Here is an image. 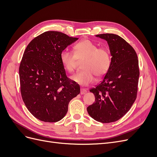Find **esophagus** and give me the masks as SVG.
<instances>
[{
	"instance_id": "1",
	"label": "esophagus",
	"mask_w": 157,
	"mask_h": 157,
	"mask_svg": "<svg viewBox=\"0 0 157 157\" xmlns=\"http://www.w3.org/2000/svg\"><path fill=\"white\" fill-rule=\"evenodd\" d=\"M87 92L86 90V89H84V88H80V94L81 95H84Z\"/></svg>"
}]
</instances>
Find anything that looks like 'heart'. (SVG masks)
Wrapping results in <instances>:
<instances>
[{
  "label": "heart",
  "mask_w": 157,
  "mask_h": 157,
  "mask_svg": "<svg viewBox=\"0 0 157 157\" xmlns=\"http://www.w3.org/2000/svg\"><path fill=\"white\" fill-rule=\"evenodd\" d=\"M75 54L65 49L60 54L61 62L69 72L76 69V61L85 60L82 66L84 70L71 77L74 82L82 86L92 84L96 77L105 75L111 65V57L107 49L98 48L92 41L86 40L80 42L74 46Z\"/></svg>",
  "instance_id": "1"
}]
</instances>
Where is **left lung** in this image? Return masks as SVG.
<instances>
[{
	"label": "left lung",
	"mask_w": 157,
	"mask_h": 157,
	"mask_svg": "<svg viewBox=\"0 0 157 157\" xmlns=\"http://www.w3.org/2000/svg\"><path fill=\"white\" fill-rule=\"evenodd\" d=\"M105 40L111 55V65L102 81L90 90L96 102L87 107L89 115L102 123L119 120L130 110L137 92L140 70L134 49L120 36L96 35Z\"/></svg>",
	"instance_id": "1"
}]
</instances>
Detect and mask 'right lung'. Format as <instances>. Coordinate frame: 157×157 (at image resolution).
<instances>
[{"instance_id":"obj_1","label":"right lung","mask_w":157,"mask_h":157,"mask_svg":"<svg viewBox=\"0 0 157 157\" xmlns=\"http://www.w3.org/2000/svg\"><path fill=\"white\" fill-rule=\"evenodd\" d=\"M78 39L59 31H46L27 45L19 69L21 94L37 119L61 120L69 101L80 94L79 85L67 77L60 60L61 51Z\"/></svg>"}]
</instances>
